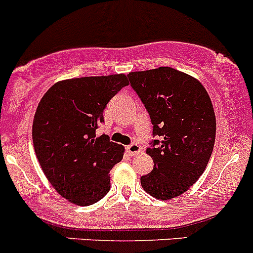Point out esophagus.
<instances>
[{
	"mask_svg": "<svg viewBox=\"0 0 253 253\" xmlns=\"http://www.w3.org/2000/svg\"><path fill=\"white\" fill-rule=\"evenodd\" d=\"M126 151L130 156H135V155H137V153L141 152V146L135 144V142H132V144L126 146Z\"/></svg>",
	"mask_w": 253,
	"mask_h": 253,
	"instance_id": "obj_1",
	"label": "esophagus"
}]
</instances>
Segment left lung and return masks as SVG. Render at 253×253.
Masks as SVG:
<instances>
[{"label": "left lung", "instance_id": "left-lung-1", "mask_svg": "<svg viewBox=\"0 0 253 253\" xmlns=\"http://www.w3.org/2000/svg\"><path fill=\"white\" fill-rule=\"evenodd\" d=\"M132 90L150 114L152 140L146 150L153 169L141 176L142 189L169 200L186 191L202 175L215 140V114L204 85L170 68L131 72Z\"/></svg>", "mask_w": 253, "mask_h": 253}]
</instances>
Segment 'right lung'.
Instances as JSON below:
<instances>
[{"label":"right lung","mask_w":253,"mask_h":253,"mask_svg":"<svg viewBox=\"0 0 253 253\" xmlns=\"http://www.w3.org/2000/svg\"><path fill=\"white\" fill-rule=\"evenodd\" d=\"M129 84L124 74L58 82L36 108L33 144L46 178L78 206L100 201L111 189L109 170L123 158V146L96 136L112 97Z\"/></svg>","instance_id":"right-lung-1"}]
</instances>
